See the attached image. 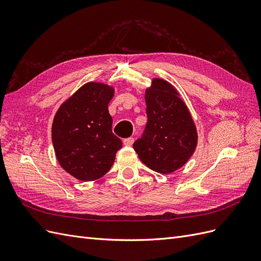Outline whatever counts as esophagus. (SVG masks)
<instances>
[{
  "label": "esophagus",
  "mask_w": 261,
  "mask_h": 261,
  "mask_svg": "<svg viewBox=\"0 0 261 261\" xmlns=\"http://www.w3.org/2000/svg\"><path fill=\"white\" fill-rule=\"evenodd\" d=\"M134 140H135V139H134L133 137H128V138H125L123 140V143H124L125 146H132L134 144Z\"/></svg>",
  "instance_id": "1"
}]
</instances>
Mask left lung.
Masks as SVG:
<instances>
[{
    "instance_id": "left-lung-1",
    "label": "left lung",
    "mask_w": 261,
    "mask_h": 261,
    "mask_svg": "<svg viewBox=\"0 0 261 261\" xmlns=\"http://www.w3.org/2000/svg\"><path fill=\"white\" fill-rule=\"evenodd\" d=\"M145 130L133 147L149 169L169 174L181 168L194 153L197 130L176 90L163 80H153L146 90Z\"/></svg>"
}]
</instances>
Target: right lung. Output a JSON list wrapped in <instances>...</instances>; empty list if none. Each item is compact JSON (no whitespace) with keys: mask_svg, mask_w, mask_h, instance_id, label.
<instances>
[{"mask_svg":"<svg viewBox=\"0 0 261 261\" xmlns=\"http://www.w3.org/2000/svg\"><path fill=\"white\" fill-rule=\"evenodd\" d=\"M113 88L88 83L64 102L52 125L54 151L62 168L77 179L89 181L111 169L122 140L112 132L109 102Z\"/></svg>","mask_w":261,"mask_h":261,"instance_id":"obj_1","label":"right lung"}]
</instances>
